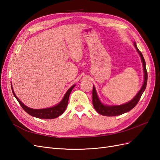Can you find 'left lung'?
<instances>
[{
  "label": "left lung",
  "instance_id": "obj_1",
  "mask_svg": "<svg viewBox=\"0 0 160 160\" xmlns=\"http://www.w3.org/2000/svg\"><path fill=\"white\" fill-rule=\"evenodd\" d=\"M133 45L135 48V49L138 51L139 55L141 57V60L143 65V83L141 89L138 92V93L135 95L134 98L128 102L125 103L122 105H105L101 100L99 99V96L97 93L96 89L95 88V86L93 87V105L95 109L98 111V112L105 116H117L123 114L125 113H127L130 110H132L135 105H136L139 101L140 98L144 92L145 89L146 88L147 85V81H148V72L146 70V61H145L144 58L143 57L142 53L139 51L138 48L136 45V42H133Z\"/></svg>",
  "mask_w": 160,
  "mask_h": 160
}]
</instances>
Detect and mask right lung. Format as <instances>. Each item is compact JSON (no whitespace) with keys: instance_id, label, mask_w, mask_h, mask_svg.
Wrapping results in <instances>:
<instances>
[{"instance_id":"right-lung-1","label":"right lung","mask_w":160,"mask_h":160,"mask_svg":"<svg viewBox=\"0 0 160 160\" xmlns=\"http://www.w3.org/2000/svg\"><path fill=\"white\" fill-rule=\"evenodd\" d=\"M75 86V85H73L72 86H71L68 90H67L64 97L62 98L61 101L58 104L55 105V106H52V107H51V108H48L45 109H39L30 108L27 107V106H26L24 103H22V101H21V100L17 98L15 93H14L12 85H11V88H12V91L14 96L15 97V98L18 101L19 104L21 105L22 108L25 110L28 114H29L30 115L32 116V117L37 118L39 119H55L57 117H59V116H60L61 115H62L64 113V111H65L67 107V105H68V101H69L70 93L71 91L72 90V89L74 88Z\"/></svg>"}]
</instances>
